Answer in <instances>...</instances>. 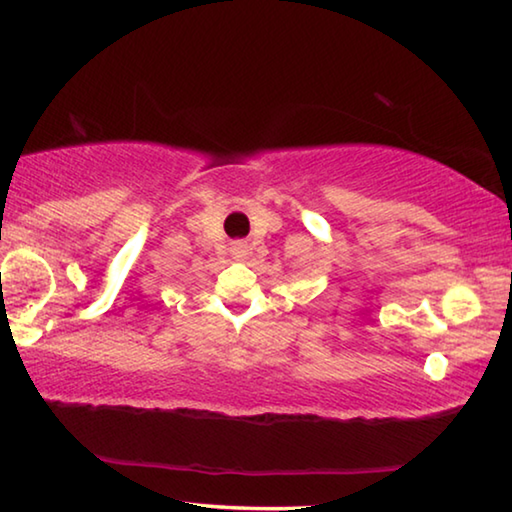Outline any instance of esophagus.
Returning a JSON list of instances; mask_svg holds the SVG:
<instances>
[{
  "label": "esophagus",
  "mask_w": 512,
  "mask_h": 512,
  "mask_svg": "<svg viewBox=\"0 0 512 512\" xmlns=\"http://www.w3.org/2000/svg\"><path fill=\"white\" fill-rule=\"evenodd\" d=\"M235 253H237V255H244V253H246V246H241V244L235 246Z\"/></svg>",
  "instance_id": "34e87169"
}]
</instances>
